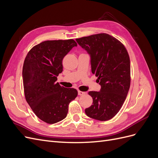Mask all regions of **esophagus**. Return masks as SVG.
Wrapping results in <instances>:
<instances>
[{"instance_id": "esophagus-1", "label": "esophagus", "mask_w": 158, "mask_h": 158, "mask_svg": "<svg viewBox=\"0 0 158 158\" xmlns=\"http://www.w3.org/2000/svg\"><path fill=\"white\" fill-rule=\"evenodd\" d=\"M78 95H84V94H85V92H82V91H80V90H78Z\"/></svg>"}]
</instances>
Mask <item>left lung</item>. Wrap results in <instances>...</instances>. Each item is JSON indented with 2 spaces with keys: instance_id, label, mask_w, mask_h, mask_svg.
Here are the masks:
<instances>
[{
  "instance_id": "1",
  "label": "left lung",
  "mask_w": 158,
  "mask_h": 158,
  "mask_svg": "<svg viewBox=\"0 0 158 158\" xmlns=\"http://www.w3.org/2000/svg\"><path fill=\"white\" fill-rule=\"evenodd\" d=\"M91 56L92 73L98 77L100 92H89L93 104L85 109L87 115L101 121L114 117L125 102L131 85V63L122 43L101 33L76 39Z\"/></svg>"
}]
</instances>
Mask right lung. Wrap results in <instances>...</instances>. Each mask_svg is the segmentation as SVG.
<instances>
[{"instance_id":"obj_1","label":"right lung","mask_w":158,"mask_h":158,"mask_svg":"<svg viewBox=\"0 0 158 158\" xmlns=\"http://www.w3.org/2000/svg\"><path fill=\"white\" fill-rule=\"evenodd\" d=\"M77 46L73 40H47L33 47L23 65L25 98L36 116L54 124L67 115L69 106L78 95L74 88H66L56 82L63 71L64 56Z\"/></svg>"}]
</instances>
